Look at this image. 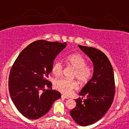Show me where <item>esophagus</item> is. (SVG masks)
<instances>
[{"label":"esophagus","mask_w":129,"mask_h":129,"mask_svg":"<svg viewBox=\"0 0 129 129\" xmlns=\"http://www.w3.org/2000/svg\"><path fill=\"white\" fill-rule=\"evenodd\" d=\"M61 98H64V99H69V97H67V96H65V95H62V96H61Z\"/></svg>","instance_id":"obj_1"}]
</instances>
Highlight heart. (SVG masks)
Returning <instances> with one entry per match:
<instances>
[{
    "label": "heart",
    "instance_id": "b5f03b06",
    "mask_svg": "<svg viewBox=\"0 0 129 129\" xmlns=\"http://www.w3.org/2000/svg\"><path fill=\"white\" fill-rule=\"evenodd\" d=\"M66 61L69 66L74 68L73 76L76 77L81 83L84 84L88 82L92 76L93 69L91 66L86 64L84 57L79 53L69 55L66 58ZM63 66L60 61L53 62L52 71L56 76L62 74ZM54 86L57 90L66 95H69L72 90L78 87V83L76 80L67 78H60L57 79L54 82Z\"/></svg>",
    "mask_w": 129,
    "mask_h": 129
}]
</instances>
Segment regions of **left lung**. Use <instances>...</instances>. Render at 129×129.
Here are the masks:
<instances>
[{"instance_id":"left-lung-1","label":"left lung","mask_w":129,"mask_h":129,"mask_svg":"<svg viewBox=\"0 0 129 129\" xmlns=\"http://www.w3.org/2000/svg\"><path fill=\"white\" fill-rule=\"evenodd\" d=\"M94 65L92 78L84 86L76 100V107L70 112L75 122L81 126L95 123L105 115L113 103L115 93L114 74L109 59L102 51L79 45Z\"/></svg>"}]
</instances>
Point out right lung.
<instances>
[{
    "instance_id": "add662e5",
    "label": "right lung",
    "mask_w": 129,
    "mask_h": 129,
    "mask_svg": "<svg viewBox=\"0 0 129 129\" xmlns=\"http://www.w3.org/2000/svg\"><path fill=\"white\" fill-rule=\"evenodd\" d=\"M66 45V43L35 41L22 50L14 62L9 90L14 105L26 118L43 117L60 98V93L52 89L47 78L55 58Z\"/></svg>"
}]
</instances>
